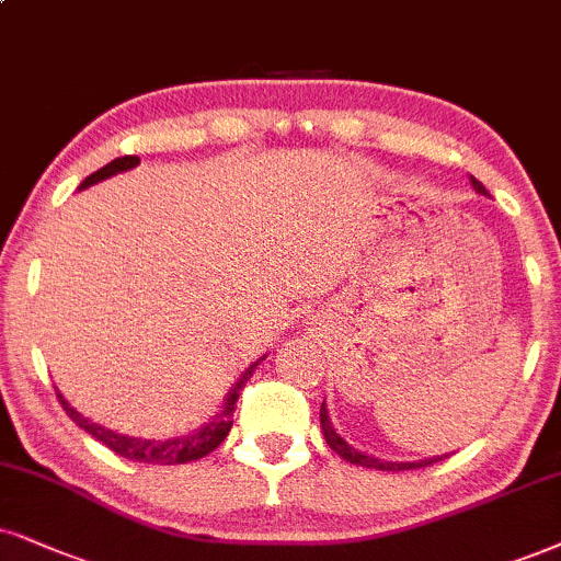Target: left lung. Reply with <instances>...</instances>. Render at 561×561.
I'll use <instances>...</instances> for the list:
<instances>
[{
    "label": "left lung",
    "mask_w": 561,
    "mask_h": 561,
    "mask_svg": "<svg viewBox=\"0 0 561 561\" xmlns=\"http://www.w3.org/2000/svg\"><path fill=\"white\" fill-rule=\"evenodd\" d=\"M473 188L479 191V194H486V188L481 186V181L471 179ZM321 427H323V437L325 443H329L331 450H336L339 456L350 460V463H357V466H367V469H378V471H411V469H424V466H432L437 463L439 458H430V460H420V463H382L378 458H370V456H363V453H357L350 445L344 443L342 437L336 435V430L331 427V420H329V411H325V403H321Z\"/></svg>",
    "instance_id": "8db88e82"
}]
</instances>
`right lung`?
Returning <instances> with one entry per match:
<instances>
[{"mask_svg":"<svg viewBox=\"0 0 561 561\" xmlns=\"http://www.w3.org/2000/svg\"><path fill=\"white\" fill-rule=\"evenodd\" d=\"M134 165H139V158L137 154H124V158H116L108 165H103L101 170H95V173L88 175V179L82 181V186H92V183L108 179V175H116L122 173V170H129ZM259 363H253L248 370L243 373V378L236 382V388H232L228 401H225V409L219 411L217 420H211L209 424H204L202 430L191 432L186 437H175V439H165V443H160V439H141V437H126V435H118V432H111L101 427V424L84 420L80 411H75L69 407L67 401H64L61 393L59 396V403L64 407V411L69 414V420H72L77 427H82L88 435H92L95 439H101L105 448H111L116 456L122 458H129V460H139V463H158V466H175V463H188V460H198L204 456H209L211 450L217 448L219 443H222L225 437H228V432L232 427V411H236V401L240 391L245 388L248 378H251L253 370H256Z\"/></svg>","mask_w":561,"mask_h":561,"instance_id":"1","label":"right lung"}]
</instances>
